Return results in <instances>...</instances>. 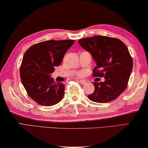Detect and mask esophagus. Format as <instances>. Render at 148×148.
Listing matches in <instances>:
<instances>
[{"label":"esophagus","mask_w":148,"mask_h":148,"mask_svg":"<svg viewBox=\"0 0 148 148\" xmlns=\"http://www.w3.org/2000/svg\"><path fill=\"white\" fill-rule=\"evenodd\" d=\"M79 81L80 82V83L82 84H84L86 83V81H85V80H79Z\"/></svg>","instance_id":"1"}]
</instances>
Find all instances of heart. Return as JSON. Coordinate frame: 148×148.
Here are the masks:
<instances>
[{"mask_svg": "<svg viewBox=\"0 0 148 148\" xmlns=\"http://www.w3.org/2000/svg\"><path fill=\"white\" fill-rule=\"evenodd\" d=\"M83 75V72H81V73H79V75H81V76H82Z\"/></svg>", "mask_w": 148, "mask_h": 148, "instance_id": "heart-1", "label": "heart"}]
</instances>
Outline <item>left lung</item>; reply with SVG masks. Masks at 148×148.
I'll use <instances>...</instances> for the list:
<instances>
[{"label": "left lung", "mask_w": 148, "mask_h": 148, "mask_svg": "<svg viewBox=\"0 0 148 148\" xmlns=\"http://www.w3.org/2000/svg\"><path fill=\"white\" fill-rule=\"evenodd\" d=\"M79 43L96 62L93 75L105 79L103 82H94L95 89L88 95L89 100L97 103L115 100L127 88L132 70V59L127 46L118 38L100 35L80 39Z\"/></svg>", "instance_id": "left-lung-1"}]
</instances>
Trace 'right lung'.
I'll list each match as a JSON object with an SVG mask.
<instances>
[{
  "instance_id": "add662e5",
  "label": "right lung",
  "mask_w": 148,
  "mask_h": 148,
  "mask_svg": "<svg viewBox=\"0 0 148 148\" xmlns=\"http://www.w3.org/2000/svg\"><path fill=\"white\" fill-rule=\"evenodd\" d=\"M74 40H47L34 45L27 50L20 67L21 83L31 99L41 106H52L64 96L65 85L55 83L51 73L62 64Z\"/></svg>"
}]
</instances>
